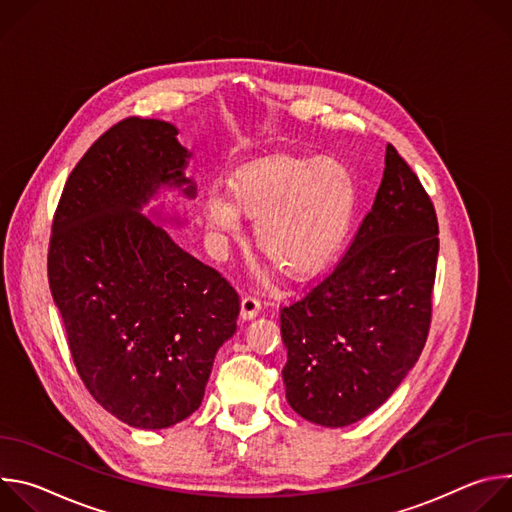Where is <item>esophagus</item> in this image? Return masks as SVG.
I'll return each instance as SVG.
<instances>
[{"mask_svg": "<svg viewBox=\"0 0 512 512\" xmlns=\"http://www.w3.org/2000/svg\"><path fill=\"white\" fill-rule=\"evenodd\" d=\"M259 312H261V302H259V298H255V296H245V298L241 300V318H243V320H251V318H255Z\"/></svg>", "mask_w": 512, "mask_h": 512, "instance_id": "esophagus-1", "label": "esophagus"}]
</instances>
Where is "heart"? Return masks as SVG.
<instances>
[{
  "instance_id": "1",
  "label": "heart",
  "mask_w": 512,
  "mask_h": 512,
  "mask_svg": "<svg viewBox=\"0 0 512 512\" xmlns=\"http://www.w3.org/2000/svg\"><path fill=\"white\" fill-rule=\"evenodd\" d=\"M227 196L206 198L208 229L221 239H239V214L249 218L261 255L294 279L314 277L338 257L358 210L352 170L320 156L255 160L229 178Z\"/></svg>"
}]
</instances>
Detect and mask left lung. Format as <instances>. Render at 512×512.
Here are the masks:
<instances>
[{
  "label": "left lung",
  "mask_w": 512,
  "mask_h": 512,
  "mask_svg": "<svg viewBox=\"0 0 512 512\" xmlns=\"http://www.w3.org/2000/svg\"><path fill=\"white\" fill-rule=\"evenodd\" d=\"M437 216L389 143L373 208L344 257L281 308L285 397L298 415L344 427L381 407L417 362L431 324Z\"/></svg>",
  "instance_id": "obj_1"
}]
</instances>
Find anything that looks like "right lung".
I'll list each match as a JSON object with an SVG mask.
<instances>
[{"mask_svg": "<svg viewBox=\"0 0 512 512\" xmlns=\"http://www.w3.org/2000/svg\"><path fill=\"white\" fill-rule=\"evenodd\" d=\"M178 129L127 117L70 172L48 247V283L95 401L139 429L170 427L204 397L216 350L237 332L235 287L137 212L184 178Z\"/></svg>", "mask_w": 512, "mask_h": 512, "instance_id": "obj_1", "label": "right lung"}]
</instances>
